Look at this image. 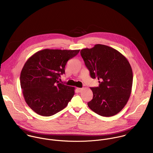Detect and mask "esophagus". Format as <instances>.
<instances>
[{
	"mask_svg": "<svg viewBox=\"0 0 153 153\" xmlns=\"http://www.w3.org/2000/svg\"><path fill=\"white\" fill-rule=\"evenodd\" d=\"M77 91H78V92H79V93H81L82 90H83V88H77Z\"/></svg>",
	"mask_w": 153,
	"mask_h": 153,
	"instance_id": "1",
	"label": "esophagus"
}]
</instances>
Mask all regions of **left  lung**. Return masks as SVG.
I'll return each instance as SVG.
<instances>
[{
    "label": "left lung",
    "instance_id": "obj_1",
    "mask_svg": "<svg viewBox=\"0 0 153 153\" xmlns=\"http://www.w3.org/2000/svg\"><path fill=\"white\" fill-rule=\"evenodd\" d=\"M80 53L91 77L99 80V87L90 88L93 97L88 107L102 116L117 114L131 93L133 74L128 60L119 51L102 45Z\"/></svg>",
    "mask_w": 153,
    "mask_h": 153
}]
</instances>
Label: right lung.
I'll list each match as a JSON object with an SVG mask.
<instances>
[{"instance_id": "right-lung-1", "label": "right lung", "mask_w": 153, "mask_h": 153, "mask_svg": "<svg viewBox=\"0 0 153 153\" xmlns=\"http://www.w3.org/2000/svg\"><path fill=\"white\" fill-rule=\"evenodd\" d=\"M80 50L44 49L25 62L20 75L24 99L36 113L51 116L63 110L75 94V88L60 83L68 60Z\"/></svg>"}]
</instances>
